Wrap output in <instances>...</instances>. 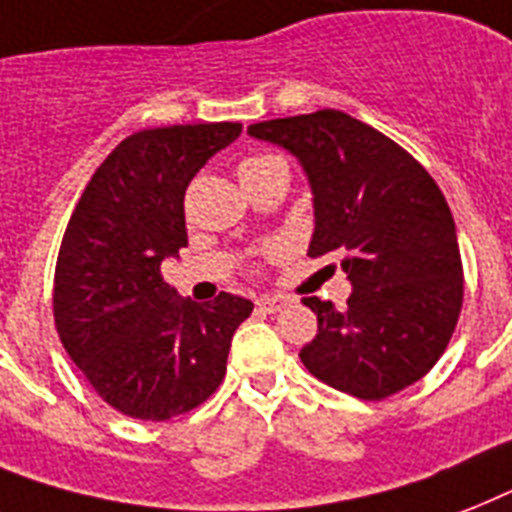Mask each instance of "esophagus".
Masks as SVG:
<instances>
[{
    "mask_svg": "<svg viewBox=\"0 0 512 512\" xmlns=\"http://www.w3.org/2000/svg\"><path fill=\"white\" fill-rule=\"evenodd\" d=\"M285 304H288L285 296H261V299L256 301V307H259L261 312H280Z\"/></svg>",
    "mask_w": 512,
    "mask_h": 512,
    "instance_id": "esophagus-1",
    "label": "esophagus"
}]
</instances>
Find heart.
Segmentation results:
<instances>
[{
	"label": "heart",
	"mask_w": 512,
	"mask_h": 512,
	"mask_svg": "<svg viewBox=\"0 0 512 512\" xmlns=\"http://www.w3.org/2000/svg\"><path fill=\"white\" fill-rule=\"evenodd\" d=\"M272 162H280V157L267 154V157H251V160H243L240 162V176H245V173H256V170H261L264 165H272Z\"/></svg>",
	"instance_id": "b5f03b06"
}]
</instances>
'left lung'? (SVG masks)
<instances>
[{"instance_id":"obj_1","label":"left lung","mask_w":512,"mask_h":512,"mask_svg":"<svg viewBox=\"0 0 512 512\" xmlns=\"http://www.w3.org/2000/svg\"><path fill=\"white\" fill-rule=\"evenodd\" d=\"M253 138L288 149L310 178V256H342L344 310L304 299L318 336L301 363L320 382L382 400L419 382L446 350L462 310V259L449 202L395 141L350 114L256 122Z\"/></svg>"}]
</instances>
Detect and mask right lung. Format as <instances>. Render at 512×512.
<instances>
[{
	"mask_svg": "<svg viewBox=\"0 0 512 512\" xmlns=\"http://www.w3.org/2000/svg\"><path fill=\"white\" fill-rule=\"evenodd\" d=\"M240 130H138L101 162L71 213L55 264V328L90 387L125 417L165 422L205 403L253 312L235 293L181 299L160 275L186 245V186Z\"/></svg>",
	"mask_w": 512,
	"mask_h": 512,
	"instance_id": "right-lung-1",
	"label": "right lung"
}]
</instances>
